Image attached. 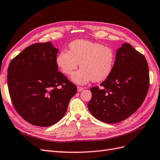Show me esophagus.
Instances as JSON below:
<instances>
[{
    "mask_svg": "<svg viewBox=\"0 0 160 160\" xmlns=\"http://www.w3.org/2000/svg\"><path fill=\"white\" fill-rule=\"evenodd\" d=\"M84 90V88L83 87H80V86H78L77 87V90L78 92H81Z\"/></svg>",
    "mask_w": 160,
    "mask_h": 160,
    "instance_id": "34e87169",
    "label": "esophagus"
}]
</instances>
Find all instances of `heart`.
Listing matches in <instances>:
<instances>
[{
  "label": "heart",
  "instance_id": "1",
  "mask_svg": "<svg viewBox=\"0 0 160 160\" xmlns=\"http://www.w3.org/2000/svg\"><path fill=\"white\" fill-rule=\"evenodd\" d=\"M70 52L62 50L56 58V64L62 72L72 74L78 68L81 69L72 76V80L79 84L92 80L101 82L106 80L114 68L116 55L108 46L86 40H77L70 44Z\"/></svg>",
  "mask_w": 160,
  "mask_h": 160
}]
</instances>
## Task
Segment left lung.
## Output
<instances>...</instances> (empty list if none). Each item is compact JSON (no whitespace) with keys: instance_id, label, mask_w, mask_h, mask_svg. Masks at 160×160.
<instances>
[{"instance_id":"8db88e82","label":"left lung","mask_w":160,"mask_h":160,"mask_svg":"<svg viewBox=\"0 0 160 160\" xmlns=\"http://www.w3.org/2000/svg\"><path fill=\"white\" fill-rule=\"evenodd\" d=\"M149 85V68L144 56L124 43L118 48L110 76L92 87L88 107L96 119L108 123L126 120L141 106Z\"/></svg>"}]
</instances>
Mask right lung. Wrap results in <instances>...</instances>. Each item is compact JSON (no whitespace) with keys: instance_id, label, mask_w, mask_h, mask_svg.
Masks as SVG:
<instances>
[{"instance_id":"right-lung-1","label":"right lung","mask_w":160,"mask_h":160,"mask_svg":"<svg viewBox=\"0 0 160 160\" xmlns=\"http://www.w3.org/2000/svg\"><path fill=\"white\" fill-rule=\"evenodd\" d=\"M58 49L50 42L35 43L14 57L8 68V88L15 110L32 125L48 127L65 115L75 84L56 64Z\"/></svg>"}]
</instances>
